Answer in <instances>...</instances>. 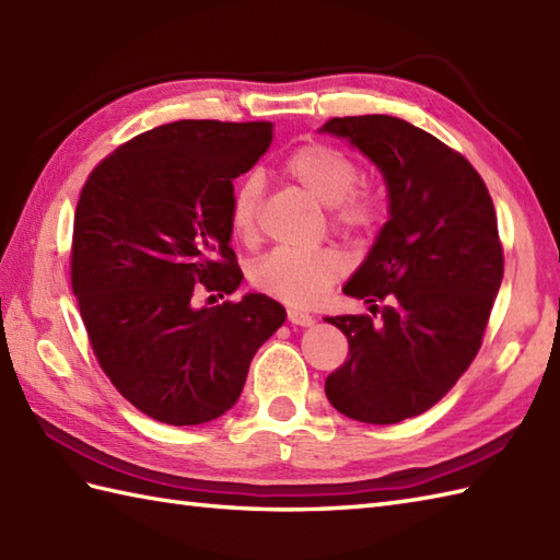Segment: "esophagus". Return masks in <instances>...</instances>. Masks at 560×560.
Wrapping results in <instances>:
<instances>
[{
    "label": "esophagus",
    "mask_w": 560,
    "mask_h": 560,
    "mask_svg": "<svg viewBox=\"0 0 560 560\" xmlns=\"http://www.w3.org/2000/svg\"><path fill=\"white\" fill-rule=\"evenodd\" d=\"M289 323L299 325V327H311L315 323V317L305 311H299V307H289Z\"/></svg>",
    "instance_id": "1"
}]
</instances>
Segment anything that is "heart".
Masks as SVG:
<instances>
[{
    "mask_svg": "<svg viewBox=\"0 0 560 560\" xmlns=\"http://www.w3.org/2000/svg\"><path fill=\"white\" fill-rule=\"evenodd\" d=\"M283 173L319 205L329 207L331 229L347 235H365L375 229L380 201L371 189L359 185L361 171L349 153L325 141H311L283 161ZM259 205L261 180L257 175H247L235 187L229 207L231 231L243 243H253L257 237ZM343 269L347 259L335 247H319L311 253L273 249L255 261L249 279L257 291L281 303L313 305L341 277Z\"/></svg>",
    "mask_w": 560,
    "mask_h": 560,
    "instance_id": "1",
    "label": "heart"
}]
</instances>
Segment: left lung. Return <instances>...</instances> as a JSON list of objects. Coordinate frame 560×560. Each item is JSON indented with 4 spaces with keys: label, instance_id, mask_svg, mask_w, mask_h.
Masks as SVG:
<instances>
[{
    "label": "left lung",
    "instance_id": "left-lung-1",
    "mask_svg": "<svg viewBox=\"0 0 560 560\" xmlns=\"http://www.w3.org/2000/svg\"><path fill=\"white\" fill-rule=\"evenodd\" d=\"M323 132L363 151L389 197V221L343 287L381 319L325 317L349 339L325 392L349 419L399 423L443 399L481 349L503 281L493 199L459 151L399 117H331Z\"/></svg>",
    "mask_w": 560,
    "mask_h": 560
}]
</instances>
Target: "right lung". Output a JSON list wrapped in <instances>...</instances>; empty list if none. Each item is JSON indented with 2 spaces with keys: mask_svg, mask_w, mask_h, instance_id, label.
Wrapping results in <instances>:
<instances>
[{
  "mask_svg": "<svg viewBox=\"0 0 560 560\" xmlns=\"http://www.w3.org/2000/svg\"><path fill=\"white\" fill-rule=\"evenodd\" d=\"M271 122L177 120L91 171L71 237V289L91 349L135 407L168 425L219 419L287 311L265 293L197 307L243 281L231 247L233 180L265 156ZM213 299V295H209Z\"/></svg>",
  "mask_w": 560,
  "mask_h": 560,
  "instance_id": "add662e5",
  "label": "right lung"
}]
</instances>
